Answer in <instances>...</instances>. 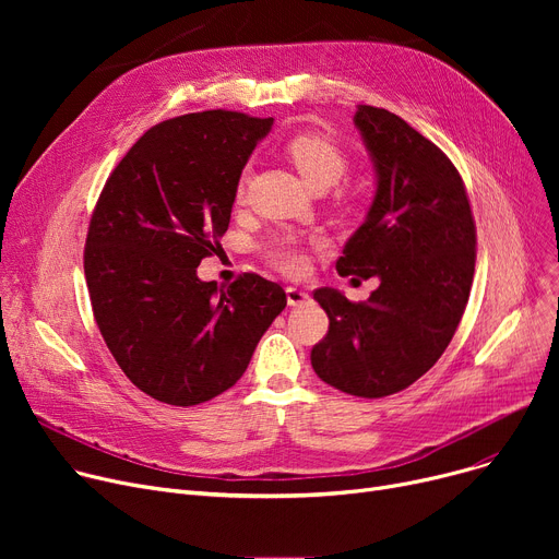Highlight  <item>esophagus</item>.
<instances>
[{
  "label": "esophagus",
  "instance_id": "1",
  "mask_svg": "<svg viewBox=\"0 0 559 559\" xmlns=\"http://www.w3.org/2000/svg\"><path fill=\"white\" fill-rule=\"evenodd\" d=\"M285 295H287V306H292V308H295V306H304V304L310 299L306 289L292 287V285L285 289Z\"/></svg>",
  "mask_w": 559,
  "mask_h": 559
}]
</instances>
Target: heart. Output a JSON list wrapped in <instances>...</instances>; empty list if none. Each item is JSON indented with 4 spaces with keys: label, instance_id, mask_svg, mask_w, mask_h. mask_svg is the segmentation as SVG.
<instances>
[{
    "label": "heart",
    "instance_id": "obj_1",
    "mask_svg": "<svg viewBox=\"0 0 559 559\" xmlns=\"http://www.w3.org/2000/svg\"><path fill=\"white\" fill-rule=\"evenodd\" d=\"M285 156L312 188H331L346 171V156L340 146L319 133H299L285 142ZM247 176H242L240 192L245 190ZM264 255L285 274H301L306 270V253L301 245L292 238H281L264 247Z\"/></svg>",
    "mask_w": 559,
    "mask_h": 559
}]
</instances>
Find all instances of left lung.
Listing matches in <instances>:
<instances>
[{"instance_id": "left-lung-1", "label": "left lung", "mask_w": 559, "mask_h": 559, "mask_svg": "<svg viewBox=\"0 0 559 559\" xmlns=\"http://www.w3.org/2000/svg\"><path fill=\"white\" fill-rule=\"evenodd\" d=\"M354 122L376 194L335 267L380 285L360 304L314 289L329 333L310 360L335 390L380 399L413 385L453 340L474 283L476 224L462 176L437 144L385 108L358 106Z\"/></svg>"}]
</instances>
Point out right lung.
<instances>
[{
    "label": "right lung",
    "instance_id": "obj_1",
    "mask_svg": "<svg viewBox=\"0 0 559 559\" xmlns=\"http://www.w3.org/2000/svg\"><path fill=\"white\" fill-rule=\"evenodd\" d=\"M272 124L233 110L174 117L131 146L99 194L83 253L93 312L117 365L156 401L188 407L233 388L287 306L258 274L228 287L197 276Z\"/></svg>",
    "mask_w": 559,
    "mask_h": 559
}]
</instances>
